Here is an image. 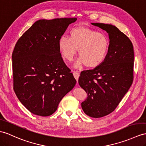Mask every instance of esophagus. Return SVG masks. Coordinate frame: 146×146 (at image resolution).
<instances>
[{"label": "esophagus", "mask_w": 146, "mask_h": 146, "mask_svg": "<svg viewBox=\"0 0 146 146\" xmlns=\"http://www.w3.org/2000/svg\"><path fill=\"white\" fill-rule=\"evenodd\" d=\"M73 74H74V77H75L76 80L78 81V79H79V77L80 76V74L78 72H77V71H74Z\"/></svg>", "instance_id": "1"}]
</instances>
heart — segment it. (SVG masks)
Wrapping results in <instances>:
<instances>
[{
  "mask_svg": "<svg viewBox=\"0 0 146 146\" xmlns=\"http://www.w3.org/2000/svg\"><path fill=\"white\" fill-rule=\"evenodd\" d=\"M110 41L104 33L85 27H77L69 31V38L62 36L58 47L62 58L67 61L73 60L78 49L79 58L76 66L84 64L89 68L100 65L108 54Z\"/></svg>",
  "mask_w": 146,
  "mask_h": 146,
  "instance_id": "1",
  "label": "heart"
}]
</instances>
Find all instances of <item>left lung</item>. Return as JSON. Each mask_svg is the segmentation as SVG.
<instances>
[{
  "label": "left lung",
  "mask_w": 146,
  "mask_h": 146,
  "mask_svg": "<svg viewBox=\"0 0 146 146\" xmlns=\"http://www.w3.org/2000/svg\"><path fill=\"white\" fill-rule=\"evenodd\" d=\"M92 24L108 33L109 49L100 65L81 72L79 84L88 95L81 104L83 111L92 118H101L114 111L132 85L134 54L132 42L118 28Z\"/></svg>",
  "instance_id": "obj_1"
}]
</instances>
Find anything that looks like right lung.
Here are the masks:
<instances>
[{
    "instance_id": "1",
    "label": "right lung",
    "mask_w": 146,
    "mask_h": 146,
    "mask_svg": "<svg viewBox=\"0 0 146 146\" xmlns=\"http://www.w3.org/2000/svg\"><path fill=\"white\" fill-rule=\"evenodd\" d=\"M76 18L36 21L22 35L12 52L13 90L34 115L48 116L75 86L76 80L64 62L58 40Z\"/></svg>"
}]
</instances>
